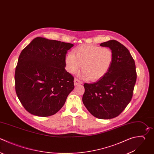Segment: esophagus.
I'll use <instances>...</instances> for the list:
<instances>
[{
	"mask_svg": "<svg viewBox=\"0 0 154 154\" xmlns=\"http://www.w3.org/2000/svg\"><path fill=\"white\" fill-rule=\"evenodd\" d=\"M82 84V81H81L80 80H79L77 78H75V79H74V85H78Z\"/></svg>",
	"mask_w": 154,
	"mask_h": 154,
	"instance_id": "obj_1",
	"label": "esophagus"
}]
</instances>
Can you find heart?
I'll return each mask as SVG.
<instances>
[{
  "label": "heart",
  "instance_id": "1",
  "mask_svg": "<svg viewBox=\"0 0 154 154\" xmlns=\"http://www.w3.org/2000/svg\"><path fill=\"white\" fill-rule=\"evenodd\" d=\"M114 59L112 51L107 48L94 45H82L68 53L65 57L67 71L75 73L81 65L82 71L80 76L97 81L104 76L109 70Z\"/></svg>",
  "mask_w": 154,
  "mask_h": 154
}]
</instances>
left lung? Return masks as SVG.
<instances>
[{"label":"left lung","mask_w":154,"mask_h":154,"mask_svg":"<svg viewBox=\"0 0 154 154\" xmlns=\"http://www.w3.org/2000/svg\"><path fill=\"white\" fill-rule=\"evenodd\" d=\"M112 52L108 72L96 82L85 83L82 102L88 111L100 119L118 116L130 102L137 79L135 61L128 49L116 40L102 43Z\"/></svg>","instance_id":"1"}]
</instances>
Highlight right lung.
Returning <instances> with one entry per match:
<instances>
[{"instance_id": "obj_1", "label": "right lung", "mask_w": 154, "mask_h": 154, "mask_svg": "<svg viewBox=\"0 0 154 154\" xmlns=\"http://www.w3.org/2000/svg\"><path fill=\"white\" fill-rule=\"evenodd\" d=\"M69 43L34 38L21 52L15 72L17 97L25 109L40 117L57 113L74 89L73 77L65 70Z\"/></svg>"}]
</instances>
